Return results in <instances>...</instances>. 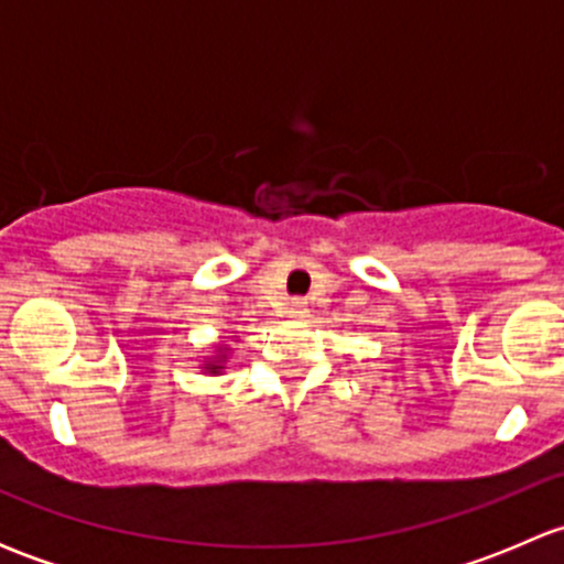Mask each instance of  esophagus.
I'll use <instances>...</instances> for the list:
<instances>
[{
    "mask_svg": "<svg viewBox=\"0 0 564 564\" xmlns=\"http://www.w3.org/2000/svg\"><path fill=\"white\" fill-rule=\"evenodd\" d=\"M305 314H308V303H305V300H292V305H289V316L305 318Z\"/></svg>",
    "mask_w": 564,
    "mask_h": 564,
    "instance_id": "34e87169",
    "label": "esophagus"
}]
</instances>
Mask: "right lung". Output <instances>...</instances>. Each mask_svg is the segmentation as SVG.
Masks as SVG:
<instances>
[{
  "label": "right lung",
  "instance_id": "right-lung-1",
  "mask_svg": "<svg viewBox=\"0 0 564 564\" xmlns=\"http://www.w3.org/2000/svg\"><path fill=\"white\" fill-rule=\"evenodd\" d=\"M229 360H231V346L226 344V340H218V344H213V355L204 357L198 368H202L204 373H209V377H220V373L226 371V366H229Z\"/></svg>",
  "mask_w": 564,
  "mask_h": 564
}]
</instances>
